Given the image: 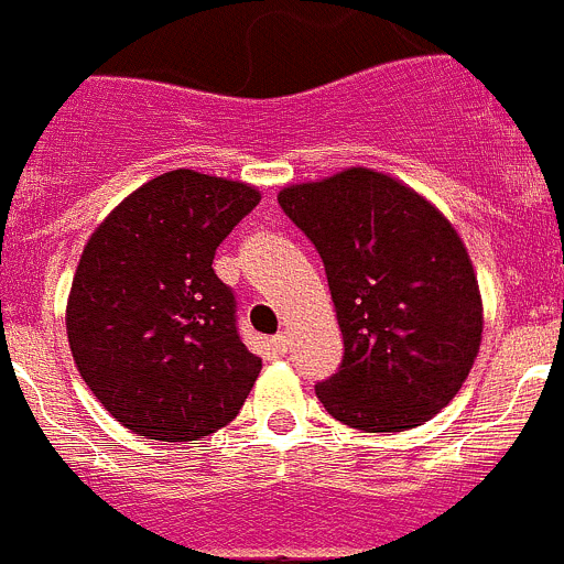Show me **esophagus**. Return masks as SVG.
<instances>
[{
    "label": "esophagus",
    "mask_w": 564,
    "mask_h": 564,
    "mask_svg": "<svg viewBox=\"0 0 564 564\" xmlns=\"http://www.w3.org/2000/svg\"><path fill=\"white\" fill-rule=\"evenodd\" d=\"M272 345H275V351L286 354V351H289V332L275 334V339H272Z\"/></svg>",
    "instance_id": "obj_1"
}]
</instances>
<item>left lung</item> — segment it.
Segmentation results:
<instances>
[{
	"mask_svg": "<svg viewBox=\"0 0 564 564\" xmlns=\"http://www.w3.org/2000/svg\"><path fill=\"white\" fill-rule=\"evenodd\" d=\"M283 213L326 267L343 365L323 408L365 433H402L453 402L484 337L466 245L430 199L373 169L286 185Z\"/></svg>",
	"mask_w": 564,
	"mask_h": 564,
	"instance_id": "8db88e82",
	"label": "left lung"
}]
</instances>
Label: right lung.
<instances>
[{
    "mask_svg": "<svg viewBox=\"0 0 564 564\" xmlns=\"http://www.w3.org/2000/svg\"><path fill=\"white\" fill-rule=\"evenodd\" d=\"M261 202L247 182L169 171L95 227L67 301L75 368L126 430L196 441L238 415L261 357L236 332L216 247Z\"/></svg>",
    "mask_w": 564,
    "mask_h": 564,
    "instance_id": "1",
    "label": "right lung"
}]
</instances>
